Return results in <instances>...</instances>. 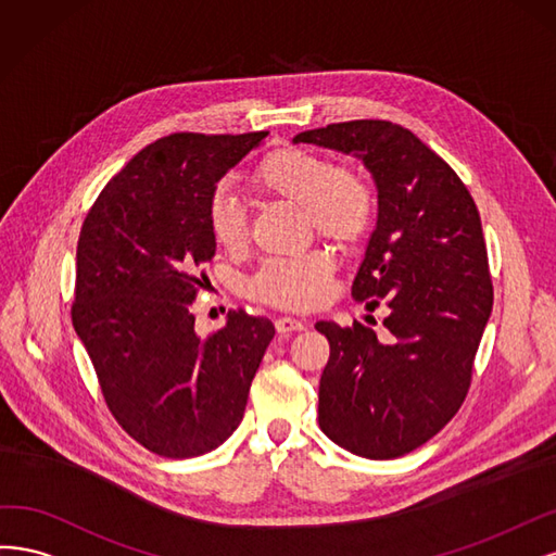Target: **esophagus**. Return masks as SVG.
<instances>
[{"mask_svg":"<svg viewBox=\"0 0 556 556\" xmlns=\"http://www.w3.org/2000/svg\"><path fill=\"white\" fill-rule=\"evenodd\" d=\"M275 328H277V332H281V334H289V332L304 330V328H307V324H304V320L293 318V316H279V318L275 320Z\"/></svg>","mask_w":556,"mask_h":556,"instance_id":"obj_1","label":"esophagus"}]
</instances>
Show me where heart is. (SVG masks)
Masks as SVG:
<instances>
[{
  "mask_svg": "<svg viewBox=\"0 0 556 556\" xmlns=\"http://www.w3.org/2000/svg\"><path fill=\"white\" fill-rule=\"evenodd\" d=\"M252 185L263 195L300 205L304 226L342 247L361 242L374 219L376 195L367 175L309 150L281 148L265 154L252 173ZM207 226L214 242L228 254L242 252L249 242L247 210L228 189L214 191L210 199ZM334 265L326 247L267 258L247 279L244 291L270 307L307 312L328 298Z\"/></svg>",
  "mask_w": 556,
  "mask_h": 556,
  "instance_id": "1",
  "label": "heart"
}]
</instances>
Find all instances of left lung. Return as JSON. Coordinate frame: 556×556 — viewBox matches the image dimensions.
Listing matches in <instances>:
<instances>
[{
    "instance_id": "8db88e82",
    "label": "left lung",
    "mask_w": 556,
    "mask_h": 556,
    "mask_svg": "<svg viewBox=\"0 0 556 556\" xmlns=\"http://www.w3.org/2000/svg\"><path fill=\"white\" fill-rule=\"evenodd\" d=\"M293 142L353 152L379 189L351 295L369 312L383 304L388 334L318 320L330 342L318 425L353 455L395 459L439 434L471 388L494 300L480 214L457 173L400 124L339 122Z\"/></svg>"
}]
</instances>
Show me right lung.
I'll return each instance as SVG.
<instances>
[{
  "label": "right lung",
  "mask_w": 556,
  "mask_h": 556,
  "mask_svg": "<svg viewBox=\"0 0 556 556\" xmlns=\"http://www.w3.org/2000/svg\"><path fill=\"white\" fill-rule=\"evenodd\" d=\"M265 136L159 138L103 187L80 228L74 328L117 425L161 457H199L236 432L275 337L270 318L230 309L203 339L189 312L217 247L210 199Z\"/></svg>",
  "instance_id": "right-lung-1"
}]
</instances>
